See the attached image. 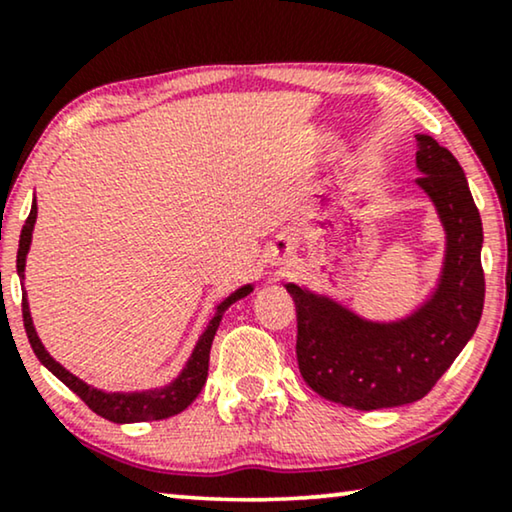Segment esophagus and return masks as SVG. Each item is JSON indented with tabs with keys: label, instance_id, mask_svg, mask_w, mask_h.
<instances>
[{
	"label": "esophagus",
	"instance_id": "obj_1",
	"mask_svg": "<svg viewBox=\"0 0 512 512\" xmlns=\"http://www.w3.org/2000/svg\"><path fill=\"white\" fill-rule=\"evenodd\" d=\"M291 261V251L286 247H275L270 254V265H275V268H282V265H289Z\"/></svg>",
	"mask_w": 512,
	"mask_h": 512
}]
</instances>
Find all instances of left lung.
Here are the masks:
<instances>
[{
  "label": "left lung",
  "mask_w": 512,
  "mask_h": 512,
  "mask_svg": "<svg viewBox=\"0 0 512 512\" xmlns=\"http://www.w3.org/2000/svg\"><path fill=\"white\" fill-rule=\"evenodd\" d=\"M415 137L422 174L417 186L445 230L443 268L429 296L401 319L375 321L307 286L284 284L296 303L300 375L319 396L354 410L396 408L424 398L482 317V221L466 174L436 139Z\"/></svg>",
  "instance_id": "1"
}]
</instances>
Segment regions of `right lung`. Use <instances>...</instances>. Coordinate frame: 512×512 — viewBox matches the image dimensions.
Returning a JSON list of instances; mask_svg holds the SVG:
<instances>
[{"label": "right lung", "mask_w": 512, "mask_h": 512, "mask_svg": "<svg viewBox=\"0 0 512 512\" xmlns=\"http://www.w3.org/2000/svg\"><path fill=\"white\" fill-rule=\"evenodd\" d=\"M34 223H37V200L32 202L30 216H27L25 226H23V230H20V244H18V258H16L20 284L25 282V261H27V251H30V244H32ZM251 291H254V284H244V286H240V289H235L233 293H230L228 298H223L221 303L214 307V317L209 319L207 328L202 331L198 342H195L193 352H191V356H188L186 366L181 368V373L174 377L172 382H167L165 387H153V389H142V391L97 389V387H93V384L83 382L81 377L69 373L65 366H60V363L46 352L44 342L39 340L37 328H34V321L30 314V303H27V293H23V321H25L27 338H30V345L34 349V354H37V359L44 363V366L51 370V373L58 377L62 384H67V387L72 389L90 410L97 412V415L109 419V422H114V424L156 422V419H167V417L179 415L181 410H186L188 405L198 398V394L207 382L209 349H212L216 328H219L223 314H226L228 307L237 303V300L247 298Z\"/></svg>", "instance_id": "right-lung-1"}]
</instances>
